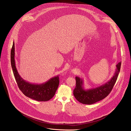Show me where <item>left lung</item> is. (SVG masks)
<instances>
[{
  "mask_svg": "<svg viewBox=\"0 0 131 131\" xmlns=\"http://www.w3.org/2000/svg\"><path fill=\"white\" fill-rule=\"evenodd\" d=\"M121 62L116 65L115 72L111 79L104 84L96 88L86 89L84 86V81L81 78L76 77V87L73 91L75 98L80 103L85 104H92L99 101L106 96L111 91L117 80L121 68Z\"/></svg>",
  "mask_w": 131,
  "mask_h": 131,
  "instance_id": "left-lung-1",
  "label": "left lung"
}]
</instances>
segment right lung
I'll return each mask as SVG.
<instances>
[{"instance_id":"1","label":"right lung","mask_w":131,"mask_h":131,"mask_svg":"<svg viewBox=\"0 0 131 131\" xmlns=\"http://www.w3.org/2000/svg\"><path fill=\"white\" fill-rule=\"evenodd\" d=\"M15 43L11 50V64L20 90L26 96L38 101H46L52 99L59 85V76L53 77L41 84H32L23 79L18 73L15 60Z\"/></svg>"}]
</instances>
